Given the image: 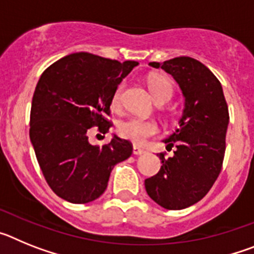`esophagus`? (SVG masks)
I'll return each instance as SVG.
<instances>
[{"label":"esophagus","instance_id":"34e87169","mask_svg":"<svg viewBox=\"0 0 254 254\" xmlns=\"http://www.w3.org/2000/svg\"><path fill=\"white\" fill-rule=\"evenodd\" d=\"M145 150L141 149V147H137V146H133V155H142L145 154Z\"/></svg>","mask_w":254,"mask_h":254}]
</instances>
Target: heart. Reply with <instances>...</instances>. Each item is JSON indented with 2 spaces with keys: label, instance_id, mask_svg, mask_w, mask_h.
I'll return each mask as SVG.
<instances>
[{
  "label": "heart",
  "instance_id": "obj_1",
  "mask_svg": "<svg viewBox=\"0 0 254 254\" xmlns=\"http://www.w3.org/2000/svg\"><path fill=\"white\" fill-rule=\"evenodd\" d=\"M149 89L152 96L158 103L165 102L172 98L173 95V85L167 77L160 75L150 76ZM125 89V84L121 82L112 95V107L120 108L122 103V94ZM117 132L121 137L125 140L131 141L134 145H143L150 137L155 136L159 132V126L155 121L151 120H141V118H128L125 120L118 125Z\"/></svg>",
  "mask_w": 254,
  "mask_h": 254
}]
</instances>
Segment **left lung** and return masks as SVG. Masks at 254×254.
I'll return each instance as SVG.
<instances>
[{
    "label": "left lung",
    "instance_id": "left-lung-1",
    "mask_svg": "<svg viewBox=\"0 0 254 254\" xmlns=\"http://www.w3.org/2000/svg\"><path fill=\"white\" fill-rule=\"evenodd\" d=\"M150 66L170 73L185 95V111L176 132L165 138L167 150L176 146L174 156L160 152V170L145 179L146 192L167 210H182L207 194L223 168L229 111L216 76L199 61L177 57Z\"/></svg>",
    "mask_w": 254,
    "mask_h": 254
}]
</instances>
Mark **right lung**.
Here are the masks:
<instances>
[{
	"label": "right lung",
	"mask_w": 254,
	"mask_h": 254,
	"mask_svg": "<svg viewBox=\"0 0 254 254\" xmlns=\"http://www.w3.org/2000/svg\"><path fill=\"white\" fill-rule=\"evenodd\" d=\"M134 61L109 60L80 52L61 58L42 73L30 111V140L51 190L72 203L104 193L114 165L128 159L132 143L114 136L93 146L89 131L107 133L113 123L112 95Z\"/></svg>",
	"instance_id": "1"
}]
</instances>
